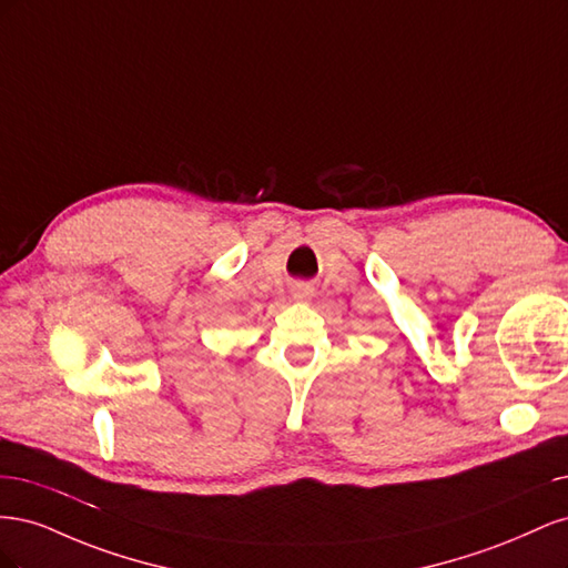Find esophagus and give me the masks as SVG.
<instances>
[{
    "label": "esophagus",
    "instance_id": "34e87169",
    "mask_svg": "<svg viewBox=\"0 0 568 568\" xmlns=\"http://www.w3.org/2000/svg\"><path fill=\"white\" fill-rule=\"evenodd\" d=\"M294 298H296V301L313 298V288L307 286V284H296V286H294Z\"/></svg>",
    "mask_w": 568,
    "mask_h": 568
}]
</instances>
